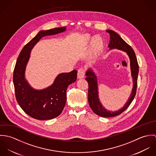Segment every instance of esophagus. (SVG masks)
Returning <instances> with one entry per match:
<instances>
[{
  "label": "esophagus",
  "mask_w": 156,
  "mask_h": 156,
  "mask_svg": "<svg viewBox=\"0 0 156 156\" xmlns=\"http://www.w3.org/2000/svg\"><path fill=\"white\" fill-rule=\"evenodd\" d=\"M85 74V71L83 68H79L78 69V73H77V77L79 79H82L84 77Z\"/></svg>",
  "instance_id": "esophagus-1"
}]
</instances>
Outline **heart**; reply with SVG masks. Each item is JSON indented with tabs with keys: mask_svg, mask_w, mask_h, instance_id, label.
<instances>
[{
	"mask_svg": "<svg viewBox=\"0 0 156 156\" xmlns=\"http://www.w3.org/2000/svg\"><path fill=\"white\" fill-rule=\"evenodd\" d=\"M83 40L85 44H88L90 40H91L90 41V49L93 53H97L100 51L104 45L103 38L98 35L95 36L92 38L90 35L86 34L83 37Z\"/></svg>",
	"mask_w": 156,
	"mask_h": 156,
	"instance_id": "1",
	"label": "heart"
}]
</instances>
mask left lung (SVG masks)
<instances>
[{
  "label": "left lung",
  "mask_w": 156,
  "mask_h": 156,
  "mask_svg": "<svg viewBox=\"0 0 156 156\" xmlns=\"http://www.w3.org/2000/svg\"><path fill=\"white\" fill-rule=\"evenodd\" d=\"M107 32L110 34V42L108 45V47L111 49H118L125 51L129 57L130 61V69L131 74L133 79V87L132 90V93L129 98L127 103L125 105L116 111L112 112L107 110L101 103L99 97H98V82L97 77L95 73L89 68L86 72V80L88 83V102L89 106L95 114L102 117H113L120 115L124 111H126L130 106L132 101L133 100L136 93L137 88V81L139 73V66L137 61V58L133 48L130 45L128 44L124 41L121 37L115 31L112 30H107Z\"/></svg>",
  "instance_id": "8db88e82"
}]
</instances>
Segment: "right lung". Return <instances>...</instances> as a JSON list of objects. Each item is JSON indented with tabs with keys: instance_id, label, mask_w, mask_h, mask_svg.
Returning <instances> with one entry per match:
<instances>
[{
	"instance_id": "add662e5",
	"label": "right lung",
	"mask_w": 156,
	"mask_h": 156,
	"mask_svg": "<svg viewBox=\"0 0 156 156\" xmlns=\"http://www.w3.org/2000/svg\"><path fill=\"white\" fill-rule=\"evenodd\" d=\"M66 30L61 27L41 30L23 48L14 70L13 83L17 101L28 115L38 120H47L58 116L63 111L67 100L69 85L76 82L77 71L58 75L50 87L37 90L33 88L25 79V70L29 60L31 50L41 38L56 35Z\"/></svg>"
}]
</instances>
